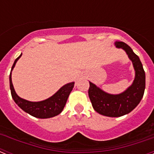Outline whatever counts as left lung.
<instances>
[{"label":"left lung","instance_id":"obj_1","mask_svg":"<svg viewBox=\"0 0 154 154\" xmlns=\"http://www.w3.org/2000/svg\"><path fill=\"white\" fill-rule=\"evenodd\" d=\"M117 48L126 51L132 61L136 71L135 79L133 85L124 92L119 95H110L99 89L96 85L89 82V96L92 107L98 113L109 117H119L130 112L136 108L142 99L145 90L146 77L139 57L131 48L120 41L116 42Z\"/></svg>","mask_w":154,"mask_h":154}]
</instances>
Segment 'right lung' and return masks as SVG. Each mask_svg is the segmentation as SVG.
Masks as SVG:
<instances>
[{"mask_svg":"<svg viewBox=\"0 0 154 154\" xmlns=\"http://www.w3.org/2000/svg\"><path fill=\"white\" fill-rule=\"evenodd\" d=\"M21 55L15 59L13 65H12L11 71L14 67L17 61L21 56ZM11 71L10 77H9L11 96L14 102L17 104V106L21 109H22L24 112H28V114L33 116L35 117L40 118V119L53 117V116H55L62 112L65 104H66L69 94H70L71 91L72 90L74 82H71V83L66 84L62 86L55 95H53L51 97L48 98L46 100L41 102H30L24 99H21L16 94L11 81Z\"/></svg>","mask_w":154,"mask_h":154,"instance_id":"obj_1","label":"right lung"}]
</instances>
